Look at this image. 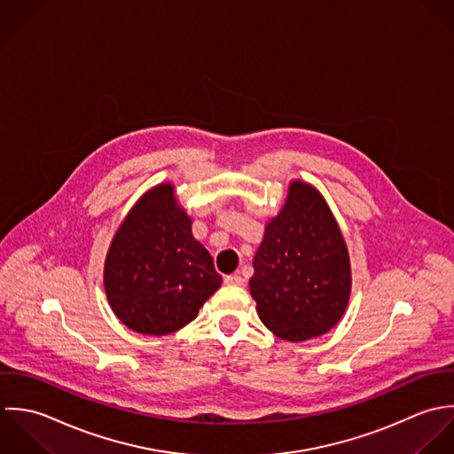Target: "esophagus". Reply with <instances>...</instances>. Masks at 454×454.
Wrapping results in <instances>:
<instances>
[{
	"instance_id": "esophagus-1",
	"label": "esophagus",
	"mask_w": 454,
	"mask_h": 454,
	"mask_svg": "<svg viewBox=\"0 0 454 454\" xmlns=\"http://www.w3.org/2000/svg\"><path fill=\"white\" fill-rule=\"evenodd\" d=\"M224 284H228V286H242L244 278L240 275H228V277H224Z\"/></svg>"
}]
</instances>
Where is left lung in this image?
Returning <instances> with one entry per match:
<instances>
[{"label": "left lung", "mask_w": 454, "mask_h": 454, "mask_svg": "<svg viewBox=\"0 0 454 454\" xmlns=\"http://www.w3.org/2000/svg\"><path fill=\"white\" fill-rule=\"evenodd\" d=\"M253 267L249 287L260 319L284 340L301 342L326 333L348 307L346 242L321 194L303 182L291 184Z\"/></svg>", "instance_id": "left-lung-1"}]
</instances>
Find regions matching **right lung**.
Masks as SVG:
<instances>
[{"instance_id":"1","label":"right lung","mask_w":454,"mask_h":454,"mask_svg":"<svg viewBox=\"0 0 454 454\" xmlns=\"http://www.w3.org/2000/svg\"><path fill=\"white\" fill-rule=\"evenodd\" d=\"M221 286L210 253L194 240L174 187L161 184L129 212L105 263V291L133 332L167 335L191 323Z\"/></svg>"}]
</instances>
